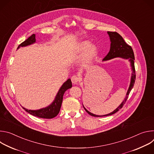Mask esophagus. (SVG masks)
<instances>
[{"mask_svg":"<svg viewBox=\"0 0 154 154\" xmlns=\"http://www.w3.org/2000/svg\"><path fill=\"white\" fill-rule=\"evenodd\" d=\"M71 81L73 84H77L79 81V79L77 75H73L71 77Z\"/></svg>","mask_w":154,"mask_h":154,"instance_id":"34e87169","label":"esophagus"}]
</instances>
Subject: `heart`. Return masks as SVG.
<instances>
[{
	"mask_svg": "<svg viewBox=\"0 0 154 154\" xmlns=\"http://www.w3.org/2000/svg\"><path fill=\"white\" fill-rule=\"evenodd\" d=\"M78 49L81 52H84L82 60L85 64L90 63L97 53V48L95 45H90L88 41L81 42L78 46Z\"/></svg>",
	"mask_w": 154,
	"mask_h": 154,
	"instance_id": "obj_1",
	"label": "heart"
}]
</instances>
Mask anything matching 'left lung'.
Returning a JSON list of instances; mask_svg holds the SVG:
<instances>
[{"mask_svg":"<svg viewBox=\"0 0 154 154\" xmlns=\"http://www.w3.org/2000/svg\"><path fill=\"white\" fill-rule=\"evenodd\" d=\"M107 33L109 36V39H110V42H111L110 49H109V51L108 53V54L103 59V61L109 60L116 57H120L124 59H127L130 63V66L131 67V69H132V73H131L130 83L126 94V97L124 99L122 102L121 103V105L116 109H115L113 112L107 115L99 116V115L93 114L91 112H88L83 105L86 112L91 116H94V117H101V116H106L112 115L115 114L117 112H118L121 108H122L128 98V96L130 91L133 88L135 84V79H136L135 69V64H134L135 56H134V53L132 48H131V46L127 45L124 40V39L122 38V37L118 33L116 32H107Z\"/></svg>","mask_w":154,"mask_h":154,"instance_id":"obj_1","label":"left lung"}]
</instances>
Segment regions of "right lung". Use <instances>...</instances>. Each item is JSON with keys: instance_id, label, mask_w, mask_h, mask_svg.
<instances>
[{"instance_id": "obj_1", "label": "right lung", "mask_w": 154, "mask_h": 154, "mask_svg": "<svg viewBox=\"0 0 154 154\" xmlns=\"http://www.w3.org/2000/svg\"><path fill=\"white\" fill-rule=\"evenodd\" d=\"M36 42L35 39V34H33L29 38H27L23 42H22L20 45H19L17 49L20 47H25L27 46H29ZM72 87V82L70 79H68L66 81L60 88L54 102L48 106L46 108H41L37 110H32V109H27L24 107H23L25 110L30 113L32 115L35 116L45 118V119H51L55 117L60 112V108L61 106L63 97L65 91L68 89L71 88Z\"/></svg>"}]
</instances>
